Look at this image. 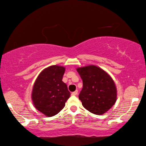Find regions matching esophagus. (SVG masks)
<instances>
[{"instance_id":"esophagus-1","label":"esophagus","mask_w":146,"mask_h":146,"mask_svg":"<svg viewBox=\"0 0 146 146\" xmlns=\"http://www.w3.org/2000/svg\"><path fill=\"white\" fill-rule=\"evenodd\" d=\"M71 94L72 95V96H76L78 94V90H76L74 92H73Z\"/></svg>"}]
</instances>
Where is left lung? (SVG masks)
Listing matches in <instances>:
<instances>
[{
  "label": "left lung",
  "mask_w": 146,
  "mask_h": 146,
  "mask_svg": "<svg viewBox=\"0 0 146 146\" xmlns=\"http://www.w3.org/2000/svg\"><path fill=\"white\" fill-rule=\"evenodd\" d=\"M77 71L83 82L79 94L82 106L91 113L104 114L116 101L114 82L104 70L94 65L78 68Z\"/></svg>",
  "instance_id": "left-lung-1"
}]
</instances>
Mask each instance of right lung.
Returning <instances> with one entry per match:
<instances>
[{
    "label": "right lung",
    "instance_id": "1",
    "mask_svg": "<svg viewBox=\"0 0 146 146\" xmlns=\"http://www.w3.org/2000/svg\"><path fill=\"white\" fill-rule=\"evenodd\" d=\"M65 68L54 65L42 70L34 84L32 100L36 108L50 117L65 106L70 92L62 82Z\"/></svg>",
    "mask_w": 146,
    "mask_h": 146
}]
</instances>
